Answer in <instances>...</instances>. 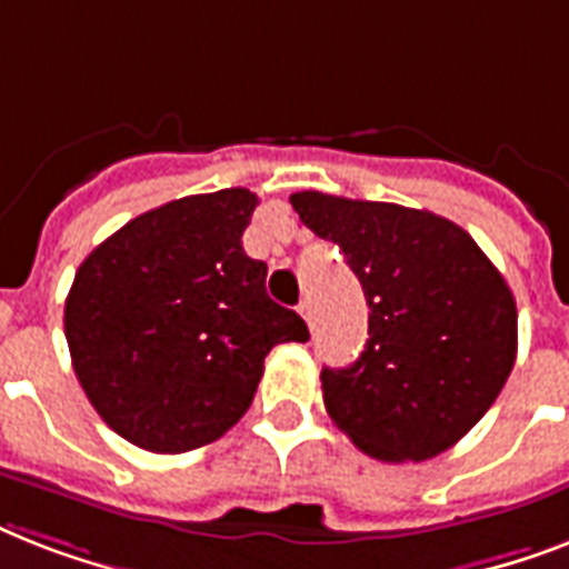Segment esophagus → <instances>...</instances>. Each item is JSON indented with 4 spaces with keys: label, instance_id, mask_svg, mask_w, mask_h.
<instances>
[{
    "label": "esophagus",
    "instance_id": "34e87169",
    "mask_svg": "<svg viewBox=\"0 0 569 569\" xmlns=\"http://www.w3.org/2000/svg\"><path fill=\"white\" fill-rule=\"evenodd\" d=\"M298 310H301L303 321H307V325H310V330L316 328V307H312V301H310V298H303V301L298 303Z\"/></svg>",
    "mask_w": 569,
    "mask_h": 569
}]
</instances>
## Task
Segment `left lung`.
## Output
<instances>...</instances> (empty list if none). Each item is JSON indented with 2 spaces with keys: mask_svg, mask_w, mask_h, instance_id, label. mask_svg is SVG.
Wrapping results in <instances>:
<instances>
[{
  "mask_svg": "<svg viewBox=\"0 0 569 569\" xmlns=\"http://www.w3.org/2000/svg\"><path fill=\"white\" fill-rule=\"evenodd\" d=\"M295 212L363 286L369 339L321 369L330 419L378 460H428L490 410L517 360V303L467 230L428 209L298 191Z\"/></svg>",
  "mask_w": 569,
  "mask_h": 569,
  "instance_id": "obj_1",
  "label": "left lung"
}]
</instances>
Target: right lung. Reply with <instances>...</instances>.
<instances>
[{"instance_id": "right-lung-1", "label": "right lung", "mask_w": 569, "mask_h": 569, "mask_svg": "<svg viewBox=\"0 0 569 569\" xmlns=\"http://www.w3.org/2000/svg\"><path fill=\"white\" fill-rule=\"evenodd\" d=\"M259 197L191 194L138 214L88 253L64 303L73 372L102 422L138 449L218 440L253 401L266 355L307 342L266 292L241 232Z\"/></svg>"}]
</instances>
